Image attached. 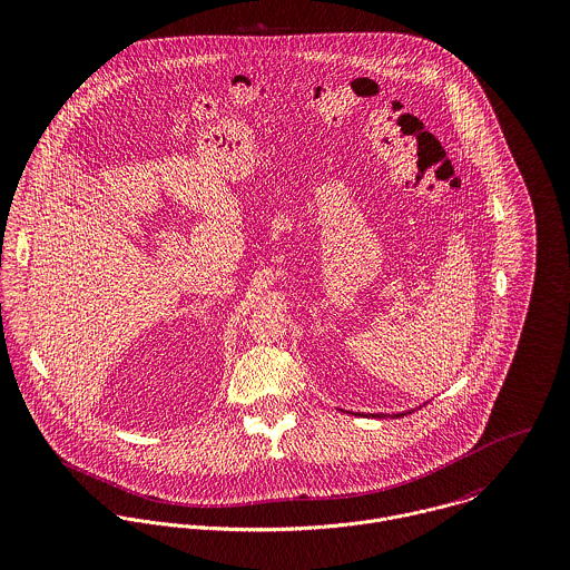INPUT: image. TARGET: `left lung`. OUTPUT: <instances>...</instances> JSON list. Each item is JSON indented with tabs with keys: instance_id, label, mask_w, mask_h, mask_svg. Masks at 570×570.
<instances>
[{
	"instance_id": "1",
	"label": "left lung",
	"mask_w": 570,
	"mask_h": 570,
	"mask_svg": "<svg viewBox=\"0 0 570 570\" xmlns=\"http://www.w3.org/2000/svg\"><path fill=\"white\" fill-rule=\"evenodd\" d=\"M400 414H402V416H404V412H400ZM400 414H397V416H400ZM375 416H384V414H375Z\"/></svg>"
}]
</instances>
